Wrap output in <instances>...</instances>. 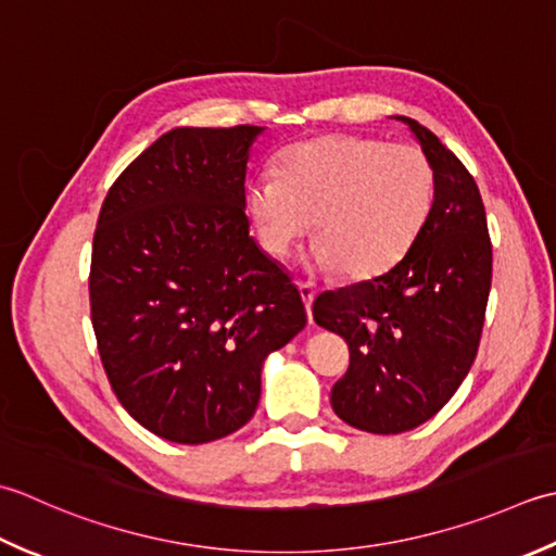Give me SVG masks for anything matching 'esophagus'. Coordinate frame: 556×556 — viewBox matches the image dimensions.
Here are the masks:
<instances>
[{
	"label": "esophagus",
	"mask_w": 556,
	"mask_h": 556,
	"mask_svg": "<svg viewBox=\"0 0 556 556\" xmlns=\"http://www.w3.org/2000/svg\"><path fill=\"white\" fill-rule=\"evenodd\" d=\"M300 294H302V302H304V307H307V314H309V324H314V319H312V302H314V288L312 286H307V282H300Z\"/></svg>",
	"instance_id": "34e87169"
}]
</instances>
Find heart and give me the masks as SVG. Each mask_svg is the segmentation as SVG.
<instances>
[{"label": "heart", "instance_id": "1", "mask_svg": "<svg viewBox=\"0 0 556 556\" xmlns=\"http://www.w3.org/2000/svg\"><path fill=\"white\" fill-rule=\"evenodd\" d=\"M434 191V165L417 146L328 134L282 151L276 175L247 185L244 206L268 256L286 258L314 228L304 266L365 280L413 247Z\"/></svg>", "mask_w": 556, "mask_h": 556}]
</instances>
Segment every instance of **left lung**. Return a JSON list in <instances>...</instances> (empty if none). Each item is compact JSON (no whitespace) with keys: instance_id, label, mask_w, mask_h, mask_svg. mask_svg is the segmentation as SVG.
<instances>
[{"instance_id":"obj_1","label":"left lung","mask_w":556,"mask_h":556,"mask_svg":"<svg viewBox=\"0 0 556 556\" xmlns=\"http://www.w3.org/2000/svg\"><path fill=\"white\" fill-rule=\"evenodd\" d=\"M434 165V206L387 274L314 300V321L350 345L331 405L350 427L401 434L444 407L478 353L492 286V244L480 189L437 136L410 117Z\"/></svg>"}]
</instances>
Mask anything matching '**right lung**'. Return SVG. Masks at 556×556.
Here are the masks:
<instances>
[{
    "instance_id": "1",
    "label": "right lung",
    "mask_w": 556,
    "mask_h": 556,
    "mask_svg": "<svg viewBox=\"0 0 556 556\" xmlns=\"http://www.w3.org/2000/svg\"><path fill=\"white\" fill-rule=\"evenodd\" d=\"M266 127H177L117 177L100 208L90 316L108 379L136 422L175 444L244 427L262 369L307 312L249 235L244 179Z\"/></svg>"
}]
</instances>
